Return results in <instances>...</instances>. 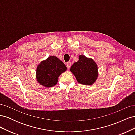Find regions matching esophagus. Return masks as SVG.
Returning a JSON list of instances; mask_svg holds the SVG:
<instances>
[{
    "instance_id": "obj_1",
    "label": "esophagus",
    "mask_w": 135,
    "mask_h": 135,
    "mask_svg": "<svg viewBox=\"0 0 135 135\" xmlns=\"http://www.w3.org/2000/svg\"><path fill=\"white\" fill-rule=\"evenodd\" d=\"M71 62H67L66 66H67V68H68V69H70V68L71 67Z\"/></svg>"
}]
</instances>
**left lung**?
<instances>
[{"label":"left lung","instance_id":"1","mask_svg":"<svg viewBox=\"0 0 135 135\" xmlns=\"http://www.w3.org/2000/svg\"><path fill=\"white\" fill-rule=\"evenodd\" d=\"M70 71L78 82L87 85L95 83L99 75L98 67L95 61L82 55H79V60L72 65Z\"/></svg>","mask_w":135,"mask_h":135}]
</instances>
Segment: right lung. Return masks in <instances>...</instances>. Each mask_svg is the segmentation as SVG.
<instances>
[{"instance_id":"right-lung-1","label":"right lung","mask_w":135,"mask_h":135,"mask_svg":"<svg viewBox=\"0 0 135 135\" xmlns=\"http://www.w3.org/2000/svg\"><path fill=\"white\" fill-rule=\"evenodd\" d=\"M66 69L64 62L57 57L49 56L38 65L36 78L38 82L44 87H52L57 83L59 77Z\"/></svg>"}]
</instances>
